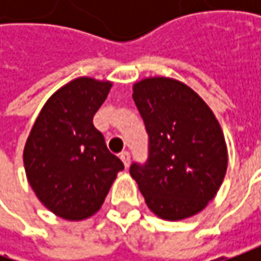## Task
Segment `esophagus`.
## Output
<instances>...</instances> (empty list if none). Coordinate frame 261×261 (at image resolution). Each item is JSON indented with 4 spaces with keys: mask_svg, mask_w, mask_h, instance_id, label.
I'll return each mask as SVG.
<instances>
[{
    "mask_svg": "<svg viewBox=\"0 0 261 261\" xmlns=\"http://www.w3.org/2000/svg\"><path fill=\"white\" fill-rule=\"evenodd\" d=\"M119 156H120V160L123 161V164H125V167L127 168L129 164H130V154H129V151H122V152L119 154Z\"/></svg>",
    "mask_w": 261,
    "mask_h": 261,
    "instance_id": "esophagus-1",
    "label": "esophagus"
}]
</instances>
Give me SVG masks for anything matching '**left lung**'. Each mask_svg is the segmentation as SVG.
<instances>
[{"mask_svg": "<svg viewBox=\"0 0 261 261\" xmlns=\"http://www.w3.org/2000/svg\"><path fill=\"white\" fill-rule=\"evenodd\" d=\"M134 101L148 134V158L132 163L148 207L177 221L200 212L225 177L228 154L212 110L192 88L170 78L134 86Z\"/></svg>", "mask_w": 261, "mask_h": 261, "instance_id": "obj_1", "label": "left lung"}]
</instances>
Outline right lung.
<instances>
[{
    "mask_svg": "<svg viewBox=\"0 0 261 261\" xmlns=\"http://www.w3.org/2000/svg\"><path fill=\"white\" fill-rule=\"evenodd\" d=\"M110 87L83 76L59 88L43 106L25 142L29 183L39 200L64 219L95 214L116 174L125 168L93 125Z\"/></svg>",
    "mask_w": 261,
    "mask_h": 261,
    "instance_id": "obj_1",
    "label": "right lung"
}]
</instances>
